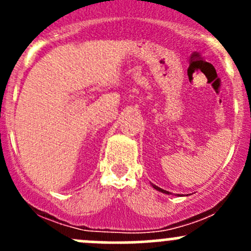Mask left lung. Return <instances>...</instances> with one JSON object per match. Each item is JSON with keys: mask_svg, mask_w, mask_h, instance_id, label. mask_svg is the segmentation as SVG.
<instances>
[{"mask_svg": "<svg viewBox=\"0 0 251 251\" xmlns=\"http://www.w3.org/2000/svg\"><path fill=\"white\" fill-rule=\"evenodd\" d=\"M151 186H153V187H154V188H155V189H156V191H159V192H163V193H165V194H170V193H169V192H168V191H164V189L159 188V187H158V186H155V184H151Z\"/></svg>", "mask_w": 251, "mask_h": 251, "instance_id": "left-lung-1", "label": "left lung"}]
</instances>
